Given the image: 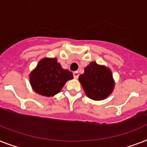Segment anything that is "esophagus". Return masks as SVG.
Here are the masks:
<instances>
[{
	"label": "esophagus",
	"mask_w": 147,
	"mask_h": 147,
	"mask_svg": "<svg viewBox=\"0 0 147 147\" xmlns=\"http://www.w3.org/2000/svg\"><path fill=\"white\" fill-rule=\"evenodd\" d=\"M74 77L75 79H77L79 77V72L78 71H74Z\"/></svg>",
	"instance_id": "obj_1"
}]
</instances>
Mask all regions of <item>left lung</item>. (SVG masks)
Instances as JSON below:
<instances>
[{
	"label": "left lung",
	"mask_w": 147,
	"mask_h": 147,
	"mask_svg": "<svg viewBox=\"0 0 147 147\" xmlns=\"http://www.w3.org/2000/svg\"><path fill=\"white\" fill-rule=\"evenodd\" d=\"M85 93L91 99L100 100L110 95L114 88V80L110 69L92 61L79 76Z\"/></svg>",
	"instance_id": "left-lung-1"
}]
</instances>
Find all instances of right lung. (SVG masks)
I'll return each instance as SVG.
<instances>
[{"label": "right lung", "mask_w": 147, "mask_h": 147, "mask_svg": "<svg viewBox=\"0 0 147 147\" xmlns=\"http://www.w3.org/2000/svg\"><path fill=\"white\" fill-rule=\"evenodd\" d=\"M73 78L72 72L63 69L56 58L41 59L29 76L34 91L47 97L58 94L67 81Z\"/></svg>", "instance_id": "add662e5"}]
</instances>
